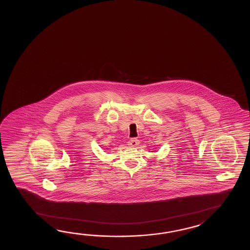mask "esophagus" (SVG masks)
<instances>
[{
	"label": "esophagus",
	"mask_w": 250,
	"mask_h": 250,
	"mask_svg": "<svg viewBox=\"0 0 250 250\" xmlns=\"http://www.w3.org/2000/svg\"><path fill=\"white\" fill-rule=\"evenodd\" d=\"M127 145L132 146V147H136V146H138V145H139V140L137 139V138H131V139L128 140Z\"/></svg>",
	"instance_id": "esophagus-1"
}]
</instances>
